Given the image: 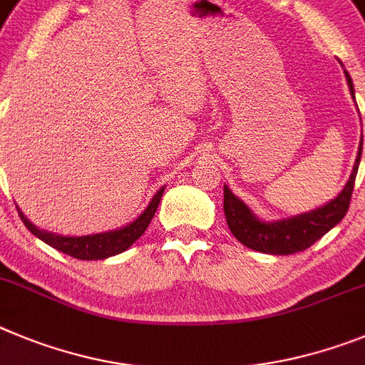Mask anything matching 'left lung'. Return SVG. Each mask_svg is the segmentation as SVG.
I'll list each match as a JSON object with an SVG mask.
<instances>
[{"instance_id": "1", "label": "left lung", "mask_w": 365, "mask_h": 365, "mask_svg": "<svg viewBox=\"0 0 365 365\" xmlns=\"http://www.w3.org/2000/svg\"><path fill=\"white\" fill-rule=\"evenodd\" d=\"M344 74L354 98L353 80L347 71H344ZM360 156H362V142L359 145V156L353 165V173L336 198L314 211L278 220V222H262L238 196L232 195L227 185H223V211L229 229L238 242L252 251L265 252V255H293V252L305 251L346 216L353 195L354 178L359 173Z\"/></svg>"}]
</instances>
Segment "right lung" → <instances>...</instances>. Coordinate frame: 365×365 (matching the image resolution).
I'll list each match as a JSON object with an SVG mask.
<instances>
[{
    "label": "right lung",
    "instance_id": "1",
    "mask_svg": "<svg viewBox=\"0 0 365 365\" xmlns=\"http://www.w3.org/2000/svg\"><path fill=\"white\" fill-rule=\"evenodd\" d=\"M163 190L165 187L156 192L153 196V200L149 202V205L145 207V211L138 216L134 222H130L125 227L116 229V231L109 232H98V235H87V236H61L56 235V232L43 231V229L36 227L34 223H31L27 220V216L23 215L21 209L18 207L19 218L25 223V227L39 238L41 242H45L51 247L58 249V251L65 252V255L72 256V258H78V260H103V258H109V256L120 255V252L127 251L130 245L136 242L140 236L145 232V229L149 227L150 220H153L154 212L158 209V203L162 200Z\"/></svg>",
    "mask_w": 365,
    "mask_h": 365
}]
</instances>
